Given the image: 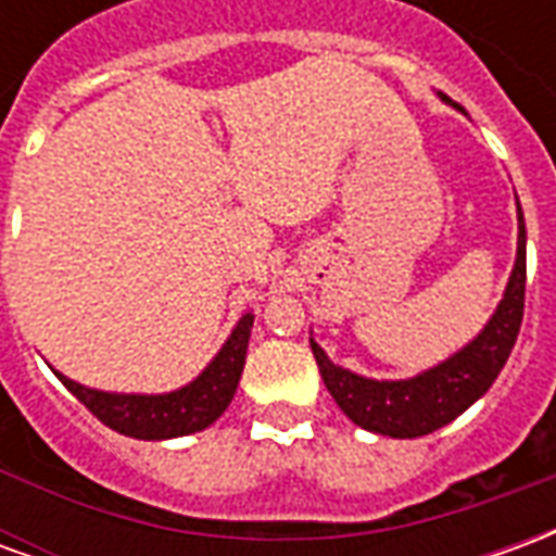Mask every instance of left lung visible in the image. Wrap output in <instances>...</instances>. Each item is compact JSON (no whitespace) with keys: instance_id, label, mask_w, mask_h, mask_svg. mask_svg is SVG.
<instances>
[{"instance_id":"8db88e82","label":"left lung","mask_w":556,"mask_h":556,"mask_svg":"<svg viewBox=\"0 0 556 556\" xmlns=\"http://www.w3.org/2000/svg\"><path fill=\"white\" fill-rule=\"evenodd\" d=\"M525 217L518 207V258H515L513 279L485 330L455 357L410 381L361 378L342 366H333L325 351L313 342L315 363L330 396L337 399L339 408L357 426L390 438H419L453 422L494 384V378L509 361L525 318Z\"/></svg>"}]
</instances>
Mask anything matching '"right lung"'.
<instances>
[{
	"label": "right lung",
	"mask_w": 556,
	"mask_h": 556,
	"mask_svg": "<svg viewBox=\"0 0 556 556\" xmlns=\"http://www.w3.org/2000/svg\"><path fill=\"white\" fill-rule=\"evenodd\" d=\"M253 315H243L229 342L219 349L214 363L195 378L193 384L181 387L166 396H115L71 381L59 375V381L101 419L103 426L122 431L127 438L139 441H163V438H181L211 426L214 419L229 408L231 396L241 381L243 361H247V342H250Z\"/></svg>",
	"instance_id": "obj_1"
}]
</instances>
